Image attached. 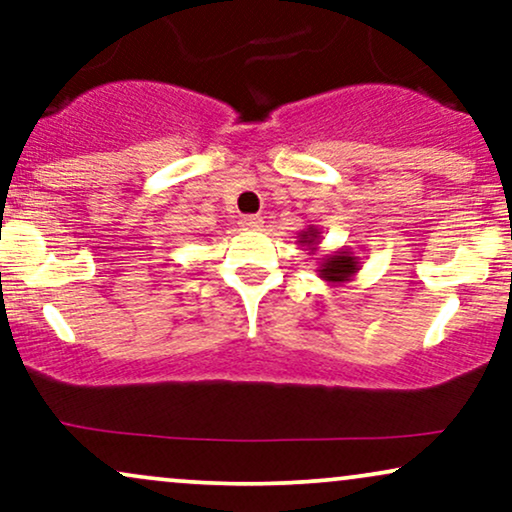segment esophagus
Here are the masks:
<instances>
[{
  "label": "esophagus",
  "mask_w": 512,
  "mask_h": 512,
  "mask_svg": "<svg viewBox=\"0 0 512 512\" xmlns=\"http://www.w3.org/2000/svg\"><path fill=\"white\" fill-rule=\"evenodd\" d=\"M240 226H243V231H262L264 221L260 219V216H243Z\"/></svg>",
  "instance_id": "1"
}]
</instances>
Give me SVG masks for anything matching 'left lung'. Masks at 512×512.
<instances>
[{"label": "left lung", "mask_w": 512, "mask_h": 512, "mask_svg": "<svg viewBox=\"0 0 512 512\" xmlns=\"http://www.w3.org/2000/svg\"><path fill=\"white\" fill-rule=\"evenodd\" d=\"M320 240H322V236H320V228L317 226H308L298 233V245H301L303 250H308V255H315ZM358 269H361L358 257L351 250L342 248V250L332 252V255L317 257L315 272L322 281H327V284L342 286V284H346V281L354 279Z\"/></svg>", "instance_id": "left-lung-1"}]
</instances>
